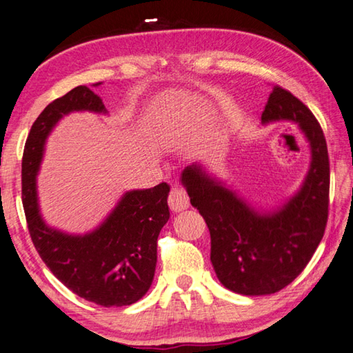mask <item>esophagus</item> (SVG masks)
I'll list each match as a JSON object with an SVG mask.
<instances>
[{"label":"esophagus","mask_w":353,"mask_h":353,"mask_svg":"<svg viewBox=\"0 0 353 353\" xmlns=\"http://www.w3.org/2000/svg\"><path fill=\"white\" fill-rule=\"evenodd\" d=\"M168 205L171 211L179 212V211H183L190 206V197L186 194L185 188H182L181 185H174L171 188L170 192V197H168Z\"/></svg>","instance_id":"esophagus-1"}]
</instances>
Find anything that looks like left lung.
Wrapping results in <instances>:
<instances>
[{
  "label": "left lung",
  "instance_id": "obj_1",
  "mask_svg": "<svg viewBox=\"0 0 353 353\" xmlns=\"http://www.w3.org/2000/svg\"><path fill=\"white\" fill-rule=\"evenodd\" d=\"M291 121L310 148L309 171L300 190L274 211H257L211 177L202 165L182 171V185L211 236V263L219 281L241 295H269L292 283L324 236L329 208V156L312 112L288 90L275 85L261 123Z\"/></svg>",
  "mask_w": 353,
  "mask_h": 353
}]
</instances>
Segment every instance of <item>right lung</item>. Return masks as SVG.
Listing matches in <instances>:
<instances>
[{
	"label": "right lung",
	"instance_id": "1",
	"mask_svg": "<svg viewBox=\"0 0 353 353\" xmlns=\"http://www.w3.org/2000/svg\"><path fill=\"white\" fill-rule=\"evenodd\" d=\"M72 112L107 110L98 94L79 85L48 103L34 121L21 170L27 228L39 257L72 292L103 307L133 305L147 294L154 279L157 237L170 219V185L162 182L154 188L127 191L108 217L84 236L48 226L39 212L37 176L47 136L62 116Z\"/></svg>",
	"mask_w": 353,
	"mask_h": 353
}]
</instances>
